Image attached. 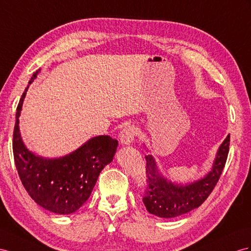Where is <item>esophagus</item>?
Here are the masks:
<instances>
[{
	"label": "esophagus",
	"instance_id": "esophagus-1",
	"mask_svg": "<svg viewBox=\"0 0 251 251\" xmlns=\"http://www.w3.org/2000/svg\"><path fill=\"white\" fill-rule=\"evenodd\" d=\"M136 128L133 126H126L120 132V142L122 144L129 145L133 142L134 137H136Z\"/></svg>",
	"mask_w": 251,
	"mask_h": 251
}]
</instances>
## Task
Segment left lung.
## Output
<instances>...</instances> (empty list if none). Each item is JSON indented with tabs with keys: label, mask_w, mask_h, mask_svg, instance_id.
Wrapping results in <instances>:
<instances>
[{
	"label": "left lung",
	"mask_w": 251,
	"mask_h": 251,
	"mask_svg": "<svg viewBox=\"0 0 251 251\" xmlns=\"http://www.w3.org/2000/svg\"><path fill=\"white\" fill-rule=\"evenodd\" d=\"M230 134L217 151L215 161L208 175L185 185L175 184L159 174L155 159L145 156L146 187L143 202L150 213L159 217H177L198 208L209 197L220 179L227 161Z\"/></svg>",
	"instance_id": "1"
}]
</instances>
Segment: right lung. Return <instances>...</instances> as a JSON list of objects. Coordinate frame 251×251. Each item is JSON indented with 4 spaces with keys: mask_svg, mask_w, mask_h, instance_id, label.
Instances as JSON below:
<instances>
[{
    "mask_svg": "<svg viewBox=\"0 0 251 251\" xmlns=\"http://www.w3.org/2000/svg\"><path fill=\"white\" fill-rule=\"evenodd\" d=\"M39 71L34 73L29 83ZM27 88L17 107L12 140L19 177L28 195L42 208L58 214L73 213L88 201L100 173L112 161L118 140L99 136L58 159L36 156L25 147L19 129V117Z\"/></svg>",
    "mask_w": 251,
    "mask_h": 251,
    "instance_id": "obj_1",
    "label": "right lung"
}]
</instances>
